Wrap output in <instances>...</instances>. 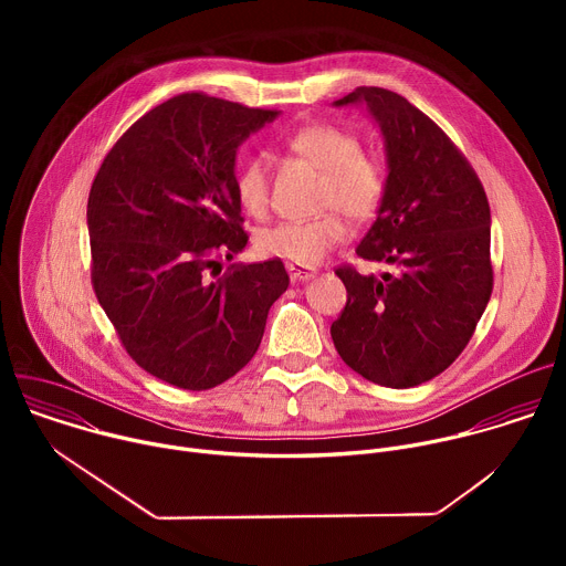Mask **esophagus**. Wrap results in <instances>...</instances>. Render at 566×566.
<instances>
[{"mask_svg":"<svg viewBox=\"0 0 566 566\" xmlns=\"http://www.w3.org/2000/svg\"><path fill=\"white\" fill-rule=\"evenodd\" d=\"M286 271H289V275H291L293 282H304V280H308V277L315 275V269L304 266V264H286Z\"/></svg>","mask_w":566,"mask_h":566,"instance_id":"1","label":"esophagus"}]
</instances>
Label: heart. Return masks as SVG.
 Instances as JSON below:
<instances>
[{
    "label": "heart",
    "mask_w": 566,
    "mask_h": 566,
    "mask_svg": "<svg viewBox=\"0 0 566 566\" xmlns=\"http://www.w3.org/2000/svg\"><path fill=\"white\" fill-rule=\"evenodd\" d=\"M289 149L322 170L319 206L329 208L313 219L280 221L255 237V249L264 258L311 266L347 237L343 212L354 221H369L387 197V172L382 160L363 151L360 138L338 125L313 123L293 132ZM269 164L264 156H249L237 168L234 192L251 217L269 210Z\"/></svg>",
    "instance_id": "1"
}]
</instances>
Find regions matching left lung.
<instances>
[{"label": "left lung", "mask_w": 566, "mask_h": 566, "mask_svg": "<svg viewBox=\"0 0 566 566\" xmlns=\"http://www.w3.org/2000/svg\"><path fill=\"white\" fill-rule=\"evenodd\" d=\"M387 149V197L356 249L380 275L336 269L347 304L332 325L340 358L363 378L406 389L443 369L470 343L493 293L491 206L463 151L421 109L380 87H358Z\"/></svg>", "instance_id": "1"}]
</instances>
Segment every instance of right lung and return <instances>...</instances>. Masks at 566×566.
<instances>
[{
    "label": "right lung",
    "mask_w": 566,
    "mask_h": 566,
    "mask_svg": "<svg viewBox=\"0 0 566 566\" xmlns=\"http://www.w3.org/2000/svg\"><path fill=\"white\" fill-rule=\"evenodd\" d=\"M277 116L201 92L140 116L107 151L90 201L92 284L129 358L181 389H210L258 352L282 260L230 264L249 244L234 154Z\"/></svg>",
    "instance_id": "1"
}]
</instances>
